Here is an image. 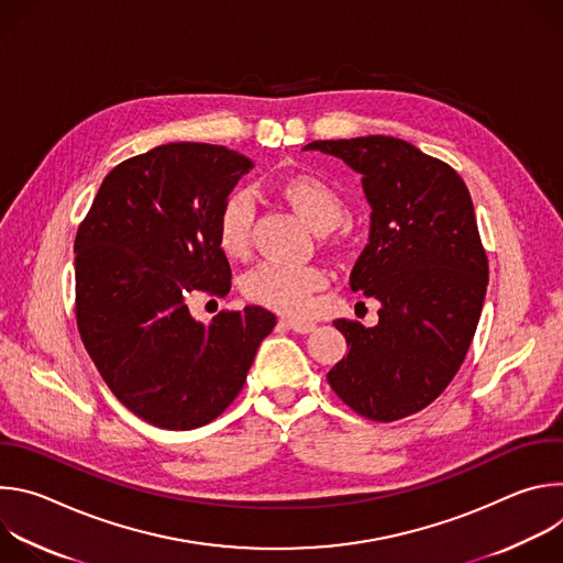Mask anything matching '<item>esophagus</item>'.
Masks as SVG:
<instances>
[{"label":"esophagus","mask_w":563,"mask_h":563,"mask_svg":"<svg viewBox=\"0 0 563 563\" xmlns=\"http://www.w3.org/2000/svg\"><path fill=\"white\" fill-rule=\"evenodd\" d=\"M283 325L296 334H309L316 328L313 320H305V318H283Z\"/></svg>","instance_id":"34e87169"}]
</instances>
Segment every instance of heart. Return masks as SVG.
I'll use <instances>...</instances> for the list:
<instances>
[{
  "mask_svg": "<svg viewBox=\"0 0 563 563\" xmlns=\"http://www.w3.org/2000/svg\"><path fill=\"white\" fill-rule=\"evenodd\" d=\"M278 194L318 233L332 231L345 218V202L339 191L316 176H291L278 183ZM254 194L250 189L231 191L216 218V240L229 258L245 256L252 243ZM328 285L323 269L311 265H287L265 261L240 278L243 296L261 307L287 316L309 311L311 298Z\"/></svg>",
  "mask_w": 563,
  "mask_h": 563,
  "instance_id": "obj_1",
  "label": "heart"
}]
</instances>
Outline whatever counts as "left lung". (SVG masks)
Returning <instances> with one entry per match:
<instances>
[{"label": "left lung", "instance_id": "obj_1", "mask_svg": "<svg viewBox=\"0 0 563 563\" xmlns=\"http://www.w3.org/2000/svg\"><path fill=\"white\" fill-rule=\"evenodd\" d=\"M307 148L363 176L372 229L350 287L380 300L374 328L334 320L350 352L328 383L365 419H406L450 385L484 307L488 256L470 191L443 159L398 137L316 140Z\"/></svg>", "mask_w": 563, "mask_h": 563}]
</instances>
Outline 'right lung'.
I'll use <instances>...</instances> for the list:
<instances>
[{
	"mask_svg": "<svg viewBox=\"0 0 563 563\" xmlns=\"http://www.w3.org/2000/svg\"><path fill=\"white\" fill-rule=\"evenodd\" d=\"M254 163L205 142L129 157L104 178L75 235V318L100 376L124 408L165 430L220 417L243 389L276 316L189 313L196 291L227 296L231 267L216 218Z\"/></svg>",
	"mask_w": 563,
	"mask_h": 563,
	"instance_id": "obj_1",
	"label": "right lung"
}]
</instances>
